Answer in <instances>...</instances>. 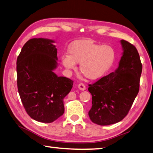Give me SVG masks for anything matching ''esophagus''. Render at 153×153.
Masks as SVG:
<instances>
[{
  "label": "esophagus",
  "instance_id": "obj_1",
  "mask_svg": "<svg viewBox=\"0 0 153 153\" xmlns=\"http://www.w3.org/2000/svg\"><path fill=\"white\" fill-rule=\"evenodd\" d=\"M77 87H78V88L80 90L84 91V90H85V85L84 84H82V83H81V84H79L78 85V86H77Z\"/></svg>",
  "mask_w": 153,
  "mask_h": 153
}]
</instances>
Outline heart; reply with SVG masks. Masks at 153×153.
Here are the masks:
<instances>
[{"instance_id": "heart-1", "label": "heart", "mask_w": 153, "mask_h": 153, "mask_svg": "<svg viewBox=\"0 0 153 153\" xmlns=\"http://www.w3.org/2000/svg\"><path fill=\"white\" fill-rule=\"evenodd\" d=\"M68 53L61 58L63 66L69 69H76V63H80L82 73L92 80L103 77L112 67L116 58L115 51L112 47L88 39L72 43Z\"/></svg>"}]
</instances>
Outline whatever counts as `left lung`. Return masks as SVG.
I'll list each match as a JSON object with an SVG mask.
<instances>
[{"instance_id":"1","label":"left lung","mask_w":153,"mask_h":153,"mask_svg":"<svg viewBox=\"0 0 153 153\" xmlns=\"http://www.w3.org/2000/svg\"><path fill=\"white\" fill-rule=\"evenodd\" d=\"M123 49L118 68L93 84L88 91L92 106L88 112L94 123L106 126L117 123L126 116L139 91L143 65L135 47L120 41Z\"/></svg>"}]
</instances>
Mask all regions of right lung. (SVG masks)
<instances>
[{"mask_svg":"<svg viewBox=\"0 0 153 153\" xmlns=\"http://www.w3.org/2000/svg\"><path fill=\"white\" fill-rule=\"evenodd\" d=\"M55 41L34 38L25 44L16 60L17 88L22 103L33 120L51 123L64 113L63 98L74 82L59 77Z\"/></svg>","mask_w":153,"mask_h":153,"instance_id":"1","label":"right lung"}]
</instances>
